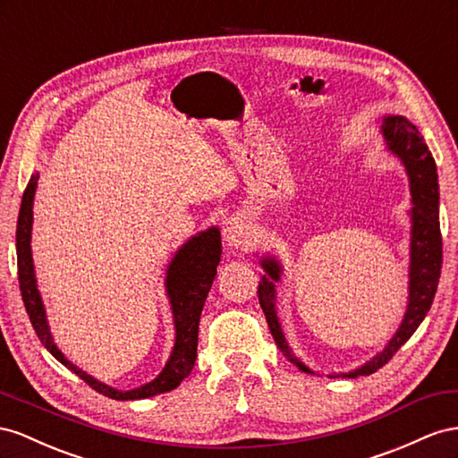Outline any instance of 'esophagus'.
I'll return each mask as SVG.
<instances>
[{"label":"esophagus","instance_id":"34e87169","mask_svg":"<svg viewBox=\"0 0 458 458\" xmlns=\"http://www.w3.org/2000/svg\"><path fill=\"white\" fill-rule=\"evenodd\" d=\"M250 225H247V220L243 216H232L226 220V226H225V240L230 247L233 250H240L247 242H250Z\"/></svg>","mask_w":458,"mask_h":458}]
</instances>
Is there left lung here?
Segmentation results:
<instances>
[{"instance_id":"obj_1","label":"left lung","mask_w":458,"mask_h":458,"mask_svg":"<svg viewBox=\"0 0 458 458\" xmlns=\"http://www.w3.org/2000/svg\"><path fill=\"white\" fill-rule=\"evenodd\" d=\"M386 149L397 157L409 176L411 188V263H409V301L397 332L389 339L387 345L362 364V367L345 372L330 374V377H359L374 374L377 369L395 355L401 345L416 332L434 303L441 274V230H439V184L437 168L432 153H429L424 138L418 128L403 114H386L380 124ZM260 267L265 274L259 282V303L263 309L270 334L276 342L282 355L293 362L295 367L315 374L307 364L299 360L292 347L287 345L282 332V324L276 312V284L282 280V263L274 255L260 257Z\"/></svg>"}]
</instances>
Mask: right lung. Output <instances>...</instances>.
<instances>
[{
	"instance_id": "add662e5",
	"label": "right lung",
	"mask_w": 458,
	"mask_h": 458,
	"mask_svg": "<svg viewBox=\"0 0 458 458\" xmlns=\"http://www.w3.org/2000/svg\"><path fill=\"white\" fill-rule=\"evenodd\" d=\"M38 178L40 174H32L29 186H26L21 201V211L17 220V267H19V285L22 293V301L29 312V318L34 330L40 337L44 347L54 355L61 364L72 370L78 377L99 391L101 395L116 399V401H136L148 399L153 395L165 394L182 384L184 377L190 376L195 357H198V334H199V318L205 305V299L211 290L213 280L216 276V267L222 255V242L218 228H208L205 232L195 233L184 245L178 247L173 260L166 267L165 290L168 303L173 310L174 322V347L171 351L165 369L159 372L155 380L143 384L134 389H114L107 384L96 380L82 369H78L67 357L63 355L61 349L55 345L54 335H51L46 307L42 295L38 292L34 260H32V207L34 195L38 188Z\"/></svg>"
}]
</instances>
